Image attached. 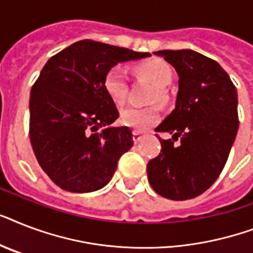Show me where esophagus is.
I'll return each mask as SVG.
<instances>
[{"label": "esophagus", "mask_w": 253, "mask_h": 253, "mask_svg": "<svg viewBox=\"0 0 253 253\" xmlns=\"http://www.w3.org/2000/svg\"><path fill=\"white\" fill-rule=\"evenodd\" d=\"M132 135H134V142L135 143L140 142V139H142V131H138V130L132 131Z\"/></svg>", "instance_id": "obj_1"}]
</instances>
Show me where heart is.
Masks as SVG:
<instances>
[{
	"instance_id": "obj_1",
	"label": "heart",
	"mask_w": 253,
	"mask_h": 253,
	"mask_svg": "<svg viewBox=\"0 0 253 253\" xmlns=\"http://www.w3.org/2000/svg\"><path fill=\"white\" fill-rule=\"evenodd\" d=\"M139 76L150 80L156 85L152 99L164 101L166 99V87L172 83L173 72L170 65L160 59H151L139 63L135 67ZM103 89L110 99L117 105H122L127 97V79L126 75L119 67H113L107 71L103 79ZM160 119L159 109L155 106L135 107L127 106L121 111L122 125L138 131H143L155 126Z\"/></svg>"
}]
</instances>
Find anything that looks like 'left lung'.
<instances>
[{
  "label": "left lung",
  "instance_id": "obj_1",
  "mask_svg": "<svg viewBox=\"0 0 253 253\" xmlns=\"http://www.w3.org/2000/svg\"><path fill=\"white\" fill-rule=\"evenodd\" d=\"M163 56L178 75L174 110L156 132L180 139L159 138L162 151L147 164L155 192L174 201L190 200L206 192L224 168L239 128L238 93L227 72L215 60L193 49H163Z\"/></svg>",
  "mask_w": 253,
  "mask_h": 253
}]
</instances>
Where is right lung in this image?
<instances>
[{"mask_svg": "<svg viewBox=\"0 0 253 253\" xmlns=\"http://www.w3.org/2000/svg\"><path fill=\"white\" fill-rule=\"evenodd\" d=\"M148 52L85 39L49 59L30 94V140L39 166L63 190L90 193L114 176L134 146L128 127H113L118 109L103 79L118 63Z\"/></svg>", "mask_w": 253, "mask_h": 253, "instance_id": "obj_1", "label": "right lung"}]
</instances>
